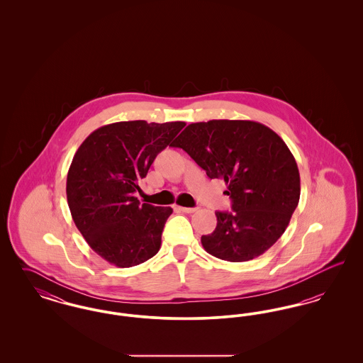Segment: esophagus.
<instances>
[{"instance_id": "esophagus-1", "label": "esophagus", "mask_w": 363, "mask_h": 363, "mask_svg": "<svg viewBox=\"0 0 363 363\" xmlns=\"http://www.w3.org/2000/svg\"><path fill=\"white\" fill-rule=\"evenodd\" d=\"M178 211H181V212H185V213H193V212H196L197 211V208H188V207H177Z\"/></svg>"}]
</instances>
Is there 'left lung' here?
Instances as JSON below:
<instances>
[{
  "instance_id": "1",
  "label": "left lung",
  "mask_w": 363,
  "mask_h": 363,
  "mask_svg": "<svg viewBox=\"0 0 363 363\" xmlns=\"http://www.w3.org/2000/svg\"><path fill=\"white\" fill-rule=\"evenodd\" d=\"M173 147L182 148L211 179H225L233 212H215L218 225L201 243L218 259H256L281 237L299 201L301 179L286 143L255 121L190 123Z\"/></svg>"
}]
</instances>
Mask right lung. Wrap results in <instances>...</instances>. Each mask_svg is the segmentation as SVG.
Here are the masks:
<instances>
[{"label": "right lung", "instance_id": "add662e5", "mask_svg": "<svg viewBox=\"0 0 363 363\" xmlns=\"http://www.w3.org/2000/svg\"><path fill=\"white\" fill-rule=\"evenodd\" d=\"M185 122H114L94 130L73 156L67 199L73 222L107 262L129 268L154 257L170 207L140 204V190L156 156Z\"/></svg>", "mask_w": 363, "mask_h": 363}]
</instances>
